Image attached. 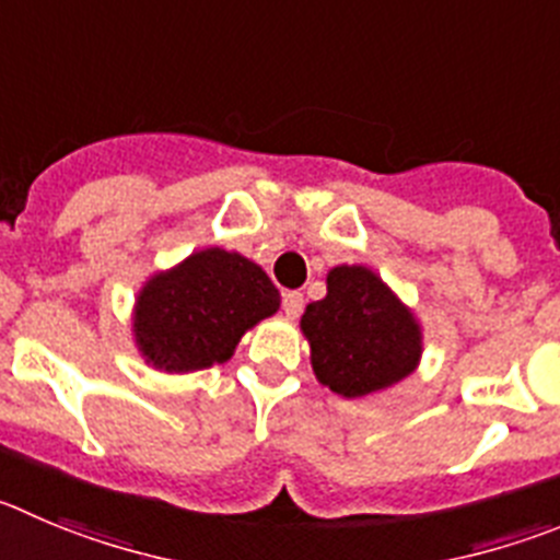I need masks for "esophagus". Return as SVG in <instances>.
Here are the masks:
<instances>
[{"mask_svg":"<svg viewBox=\"0 0 560 560\" xmlns=\"http://www.w3.org/2000/svg\"><path fill=\"white\" fill-rule=\"evenodd\" d=\"M281 310H284V315L290 317V320H295V317L304 312V295L295 290L284 292V298H281Z\"/></svg>","mask_w":560,"mask_h":560,"instance_id":"esophagus-1","label":"esophagus"}]
</instances>
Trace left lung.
I'll return each mask as SVG.
<instances>
[{
	"instance_id": "obj_1",
	"label": "left lung",
	"mask_w": 560,
	"mask_h": 560,
	"mask_svg": "<svg viewBox=\"0 0 560 560\" xmlns=\"http://www.w3.org/2000/svg\"><path fill=\"white\" fill-rule=\"evenodd\" d=\"M317 381L342 398H364L411 375L422 357L415 312L364 265H337L326 298L301 317Z\"/></svg>"
}]
</instances>
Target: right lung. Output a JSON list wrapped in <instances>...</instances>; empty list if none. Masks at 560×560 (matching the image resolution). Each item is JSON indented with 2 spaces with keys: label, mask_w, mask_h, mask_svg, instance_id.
I'll return each mask as SVG.
<instances>
[{
  "label": "right lung",
  "mask_w": 560,
  "mask_h": 560,
  "mask_svg": "<svg viewBox=\"0 0 560 560\" xmlns=\"http://www.w3.org/2000/svg\"><path fill=\"white\" fill-rule=\"evenodd\" d=\"M279 306V290L259 265L237 250L203 248L140 287L135 345L154 370L192 373L229 362L243 334Z\"/></svg>",
  "instance_id": "add662e5"
}]
</instances>
